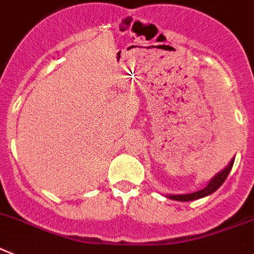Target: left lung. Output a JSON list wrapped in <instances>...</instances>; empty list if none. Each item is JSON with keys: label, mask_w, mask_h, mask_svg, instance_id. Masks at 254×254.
Segmentation results:
<instances>
[{"label": "left lung", "mask_w": 254, "mask_h": 254, "mask_svg": "<svg viewBox=\"0 0 254 254\" xmlns=\"http://www.w3.org/2000/svg\"><path fill=\"white\" fill-rule=\"evenodd\" d=\"M234 159H231V161L229 163V165L222 169L219 173H217L216 176L213 177L212 180L209 181V183L204 187L203 190H199V191H196V192H191V193H182V195H165L168 199L170 200H176V201H192V200H197V199H201V197H205V196L210 195L213 193L214 191L219 189V187L222 186V183L225 182L229 173L231 172L232 169V165H234Z\"/></svg>", "instance_id": "left-lung-1"}]
</instances>
